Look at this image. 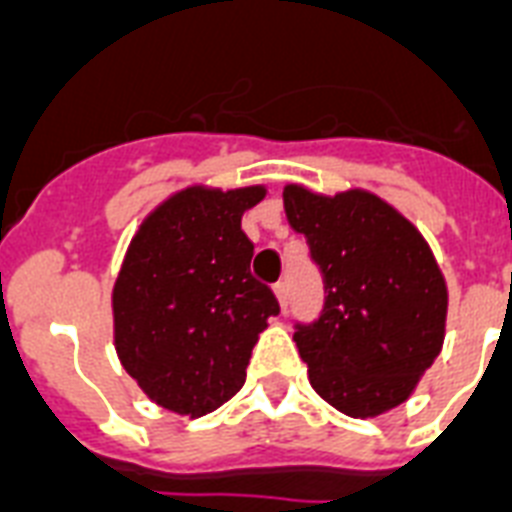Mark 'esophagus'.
<instances>
[{
    "label": "esophagus",
    "mask_w": 512,
    "mask_h": 512,
    "mask_svg": "<svg viewBox=\"0 0 512 512\" xmlns=\"http://www.w3.org/2000/svg\"><path fill=\"white\" fill-rule=\"evenodd\" d=\"M274 295H277V301H280V308L285 311L287 301H290V290H287V282H277L274 285Z\"/></svg>",
    "instance_id": "1"
}]
</instances>
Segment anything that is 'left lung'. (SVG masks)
Returning a JSON list of instances; mask_svg holds the SVG:
<instances>
[{"label": "left lung", "instance_id": "obj_1", "mask_svg": "<svg viewBox=\"0 0 512 512\" xmlns=\"http://www.w3.org/2000/svg\"><path fill=\"white\" fill-rule=\"evenodd\" d=\"M282 198L327 287L322 319L295 332L308 382L350 418L398 408L445 345L450 295L432 248L371 190L324 196L290 183Z\"/></svg>", "mask_w": 512, "mask_h": 512}]
</instances>
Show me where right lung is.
<instances>
[{
	"label": "right lung",
	"mask_w": 512,
	"mask_h": 512,
	"mask_svg": "<svg viewBox=\"0 0 512 512\" xmlns=\"http://www.w3.org/2000/svg\"><path fill=\"white\" fill-rule=\"evenodd\" d=\"M266 185H188L146 214L112 287L114 350L177 416H206L246 384L253 345L280 303L251 274L240 222Z\"/></svg>",
	"instance_id": "obj_1"
}]
</instances>
